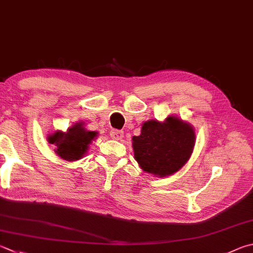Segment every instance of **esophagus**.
Instances as JSON below:
<instances>
[{
	"label": "esophagus",
	"mask_w": 253,
	"mask_h": 253,
	"mask_svg": "<svg viewBox=\"0 0 253 253\" xmlns=\"http://www.w3.org/2000/svg\"><path fill=\"white\" fill-rule=\"evenodd\" d=\"M124 136V131L123 130H117V129H113L111 131V137L113 139H116V140H119L122 139Z\"/></svg>",
	"instance_id": "obj_1"
}]
</instances>
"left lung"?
Segmentation results:
<instances>
[{"label":"left lung","mask_w":253,"mask_h":253,"mask_svg":"<svg viewBox=\"0 0 253 253\" xmlns=\"http://www.w3.org/2000/svg\"><path fill=\"white\" fill-rule=\"evenodd\" d=\"M195 146V131L189 124L169 116L166 122H146L141 134L132 137L136 162L144 171L168 176L189 159Z\"/></svg>","instance_id":"1"}]
</instances>
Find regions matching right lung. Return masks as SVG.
<instances>
[{"label": "right lung", "mask_w": 253, "mask_h": 253, "mask_svg": "<svg viewBox=\"0 0 253 253\" xmlns=\"http://www.w3.org/2000/svg\"><path fill=\"white\" fill-rule=\"evenodd\" d=\"M95 131H87L82 124L73 126L67 132H55L48 137L50 144L57 146L56 154L63 159L73 162L81 159L88 148V145L95 138Z\"/></svg>", "instance_id": "obj_1"}]
</instances>
